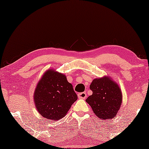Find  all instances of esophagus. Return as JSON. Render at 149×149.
I'll list each match as a JSON object with an SVG mask.
<instances>
[{
    "instance_id": "1",
    "label": "esophagus",
    "mask_w": 149,
    "mask_h": 149,
    "mask_svg": "<svg viewBox=\"0 0 149 149\" xmlns=\"http://www.w3.org/2000/svg\"><path fill=\"white\" fill-rule=\"evenodd\" d=\"M78 97L80 99H85L86 97V92H80L78 94Z\"/></svg>"
}]
</instances>
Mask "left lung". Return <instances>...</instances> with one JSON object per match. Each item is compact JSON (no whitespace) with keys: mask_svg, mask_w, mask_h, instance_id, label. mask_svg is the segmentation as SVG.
Masks as SVG:
<instances>
[{"mask_svg":"<svg viewBox=\"0 0 149 149\" xmlns=\"http://www.w3.org/2000/svg\"><path fill=\"white\" fill-rule=\"evenodd\" d=\"M92 94L87 97L97 117L102 119L115 118L122 102V94L116 82L108 77L94 79L90 86Z\"/></svg>","mask_w":149,"mask_h":149,"instance_id":"8db88e82","label":"left lung"}]
</instances>
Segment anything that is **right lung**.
Instances as JSON below:
<instances>
[{"label":"right lung","instance_id":"add662e5","mask_svg":"<svg viewBox=\"0 0 149 149\" xmlns=\"http://www.w3.org/2000/svg\"><path fill=\"white\" fill-rule=\"evenodd\" d=\"M33 96L36 107L41 116L55 121L63 118L78 98L67 77L53 70L44 73Z\"/></svg>","mask_w":149,"mask_h":149}]
</instances>
